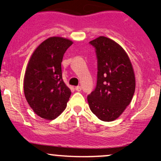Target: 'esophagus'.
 <instances>
[{
    "mask_svg": "<svg viewBox=\"0 0 161 161\" xmlns=\"http://www.w3.org/2000/svg\"><path fill=\"white\" fill-rule=\"evenodd\" d=\"M75 89L76 91H78V92H80V91L82 90V88H81V86H76Z\"/></svg>",
    "mask_w": 161,
    "mask_h": 161,
    "instance_id": "34e87169",
    "label": "esophagus"
}]
</instances>
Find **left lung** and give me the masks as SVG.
I'll use <instances>...</instances> for the list:
<instances>
[{"label": "left lung", "mask_w": 161, "mask_h": 161, "mask_svg": "<svg viewBox=\"0 0 161 161\" xmlns=\"http://www.w3.org/2000/svg\"><path fill=\"white\" fill-rule=\"evenodd\" d=\"M89 43L98 58L97 84L87 97L91 111L101 120L117 119L131 103L136 79L130 59L115 41L99 36Z\"/></svg>", "instance_id": "obj_1"}]
</instances>
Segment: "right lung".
Here are the masks:
<instances>
[{
    "label": "right lung",
    "instance_id": "obj_1",
    "mask_svg": "<svg viewBox=\"0 0 161 161\" xmlns=\"http://www.w3.org/2000/svg\"><path fill=\"white\" fill-rule=\"evenodd\" d=\"M72 41L50 37L32 53L24 79V92L33 111L42 119L52 120L66 108L71 90L62 79L64 54Z\"/></svg>",
    "mask_w": 161,
    "mask_h": 161
}]
</instances>
